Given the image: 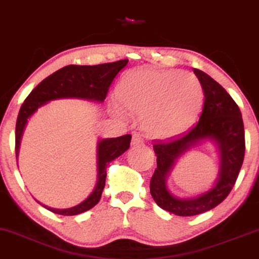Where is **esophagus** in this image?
Here are the masks:
<instances>
[{
  "instance_id": "1",
  "label": "esophagus",
  "mask_w": 259,
  "mask_h": 259,
  "mask_svg": "<svg viewBox=\"0 0 259 259\" xmlns=\"http://www.w3.org/2000/svg\"><path fill=\"white\" fill-rule=\"evenodd\" d=\"M142 138L140 136H138V134H134L133 138H132V146H139V145H142Z\"/></svg>"
}]
</instances>
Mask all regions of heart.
<instances>
[{
  "instance_id": "b5f03b06",
  "label": "heart",
  "mask_w": 259,
  "mask_h": 259,
  "mask_svg": "<svg viewBox=\"0 0 259 259\" xmlns=\"http://www.w3.org/2000/svg\"><path fill=\"white\" fill-rule=\"evenodd\" d=\"M115 97L127 113L142 115L148 137L167 140L187 132L196 121L203 89L192 73L141 67L121 78Z\"/></svg>"
}]
</instances>
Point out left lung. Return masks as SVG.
I'll use <instances>...</instances> for the list:
<instances>
[{
  "mask_svg": "<svg viewBox=\"0 0 259 259\" xmlns=\"http://www.w3.org/2000/svg\"><path fill=\"white\" fill-rule=\"evenodd\" d=\"M204 92L200 120L185 137L170 142H156V169L151 179V195L155 203L174 215L194 216L219 205L231 192L245 152L244 125L241 111L229 93L203 71L194 69ZM209 141L219 153L217 181L208 191L193 198H179L166 187L167 176L177 160L193 148Z\"/></svg>",
  "mask_w": 259,
  "mask_h": 259,
  "instance_id": "obj_1",
  "label": "left lung"
}]
</instances>
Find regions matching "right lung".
<instances>
[{"label": "right lung", "instance_id": "add662e5", "mask_svg": "<svg viewBox=\"0 0 259 259\" xmlns=\"http://www.w3.org/2000/svg\"><path fill=\"white\" fill-rule=\"evenodd\" d=\"M128 59L114 63H106L99 65H67L63 69L56 71L46 79L36 86L31 93L22 104L20 113L16 121V132H15V152L18 159L21 140L28 120L36 113L37 110L44 105L57 99H83L89 102L104 103L108 89L119 71L127 65ZM132 136L119 138L99 139L97 144V183L92 193L79 204L66 209H56L48 205L38 203L58 215L73 216L88 211L98 203L102 197L103 189L106 180L107 164L123 154L130 148Z\"/></svg>", "mask_w": 259, "mask_h": 259}]
</instances>
